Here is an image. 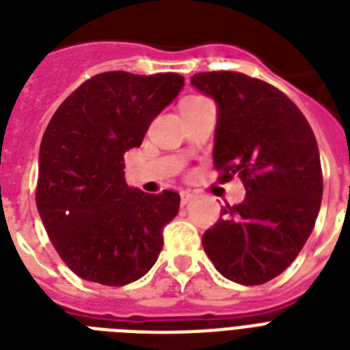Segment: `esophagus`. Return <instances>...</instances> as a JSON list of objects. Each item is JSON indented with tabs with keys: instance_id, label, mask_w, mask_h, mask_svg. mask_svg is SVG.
<instances>
[{
	"instance_id": "obj_1",
	"label": "esophagus",
	"mask_w": 350,
	"mask_h": 350,
	"mask_svg": "<svg viewBox=\"0 0 350 350\" xmlns=\"http://www.w3.org/2000/svg\"><path fill=\"white\" fill-rule=\"evenodd\" d=\"M181 196V205H187V203H191L194 200V194L191 191H181L180 192Z\"/></svg>"
}]
</instances>
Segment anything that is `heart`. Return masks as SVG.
Returning a JSON list of instances; mask_svg holds the SVG:
<instances>
[{
    "label": "heart",
    "instance_id": "b5f03b06",
    "mask_svg": "<svg viewBox=\"0 0 350 350\" xmlns=\"http://www.w3.org/2000/svg\"><path fill=\"white\" fill-rule=\"evenodd\" d=\"M198 96H189V98H187V100H196Z\"/></svg>",
    "mask_w": 350,
    "mask_h": 350
}]
</instances>
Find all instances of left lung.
Masks as SVG:
<instances>
[{"label": "left lung", "instance_id": "obj_1", "mask_svg": "<svg viewBox=\"0 0 350 350\" xmlns=\"http://www.w3.org/2000/svg\"><path fill=\"white\" fill-rule=\"evenodd\" d=\"M191 83L218 105V180L238 176L247 191L205 230L203 249L227 280L261 285L296 260L314 229L323 194L314 132L282 90L261 79L200 72Z\"/></svg>", "mask_w": 350, "mask_h": 350}]
</instances>
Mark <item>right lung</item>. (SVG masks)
Segmentation results:
<instances>
[{
  "mask_svg": "<svg viewBox=\"0 0 350 350\" xmlns=\"http://www.w3.org/2000/svg\"><path fill=\"white\" fill-rule=\"evenodd\" d=\"M180 74L114 70L79 85L46 125L36 205L54 249L89 282L121 287L145 276L176 218L180 194H147L125 181L123 154L183 89Z\"/></svg>",
  "mask_w": 350,
  "mask_h": 350,
  "instance_id": "1",
  "label": "right lung"
}]
</instances>
